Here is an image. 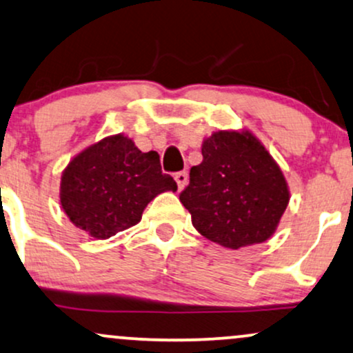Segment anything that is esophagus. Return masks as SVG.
Masks as SVG:
<instances>
[{"mask_svg": "<svg viewBox=\"0 0 353 353\" xmlns=\"http://www.w3.org/2000/svg\"><path fill=\"white\" fill-rule=\"evenodd\" d=\"M174 179H176V182H177V188L184 189L185 185H188V182H189V176H188V172H185V171H181V172H176Z\"/></svg>", "mask_w": 353, "mask_h": 353, "instance_id": "34e87169", "label": "esophagus"}]
</instances>
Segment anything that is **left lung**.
I'll return each instance as SVG.
<instances>
[{"label": "left lung", "instance_id": "left-lung-1", "mask_svg": "<svg viewBox=\"0 0 353 353\" xmlns=\"http://www.w3.org/2000/svg\"><path fill=\"white\" fill-rule=\"evenodd\" d=\"M202 158L179 194L194 227L232 250L268 240L290 190L265 146L248 131H219L203 141Z\"/></svg>", "mask_w": 353, "mask_h": 353}]
</instances>
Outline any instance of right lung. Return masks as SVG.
Returning <instances> with one entry per match:
<instances>
[{
    "label": "right lung",
    "instance_id": "1",
    "mask_svg": "<svg viewBox=\"0 0 353 353\" xmlns=\"http://www.w3.org/2000/svg\"><path fill=\"white\" fill-rule=\"evenodd\" d=\"M177 190L156 151L141 152L123 134L108 136L70 161L61 181L62 209L93 239H110L141 220L156 195Z\"/></svg>",
    "mask_w": 353,
    "mask_h": 353
}]
</instances>
